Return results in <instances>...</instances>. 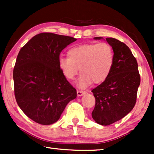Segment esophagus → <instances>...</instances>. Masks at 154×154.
Wrapping results in <instances>:
<instances>
[{"mask_svg": "<svg viewBox=\"0 0 154 154\" xmlns=\"http://www.w3.org/2000/svg\"><path fill=\"white\" fill-rule=\"evenodd\" d=\"M86 91H80V90H77V94L78 96H81V95L85 94Z\"/></svg>", "mask_w": 154, "mask_h": 154, "instance_id": "esophagus-1", "label": "esophagus"}]
</instances>
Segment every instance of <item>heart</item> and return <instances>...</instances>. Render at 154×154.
Masks as SVG:
<instances>
[{
  "mask_svg": "<svg viewBox=\"0 0 154 154\" xmlns=\"http://www.w3.org/2000/svg\"><path fill=\"white\" fill-rule=\"evenodd\" d=\"M68 57H60L59 66L68 80H74L81 74L77 85L85 88L92 82L100 84L110 75L114 61V53L109 43H87L69 49Z\"/></svg>",
  "mask_w": 154,
  "mask_h": 154,
  "instance_id": "heart-1",
  "label": "heart"
}]
</instances>
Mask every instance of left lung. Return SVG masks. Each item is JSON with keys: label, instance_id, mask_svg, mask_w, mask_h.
Instances as JSON below:
<instances>
[{"label": "left lung", "instance_id": "8db88e82", "mask_svg": "<svg viewBox=\"0 0 154 154\" xmlns=\"http://www.w3.org/2000/svg\"><path fill=\"white\" fill-rule=\"evenodd\" d=\"M106 40L114 50V65L108 78L92 90L95 98L92 117L104 126L119 121L132 110L140 83L137 60L128 46L115 38Z\"/></svg>", "mask_w": 154, "mask_h": 154}]
</instances>
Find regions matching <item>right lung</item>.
<instances>
[{"instance_id":"add662e5","label":"right lung","mask_w":154,"mask_h":154,"mask_svg":"<svg viewBox=\"0 0 154 154\" xmlns=\"http://www.w3.org/2000/svg\"><path fill=\"white\" fill-rule=\"evenodd\" d=\"M77 39L43 32L30 39L19 51L14 69L17 104L29 118L40 125L59 119L77 91L59 66L61 52Z\"/></svg>"}]
</instances>
